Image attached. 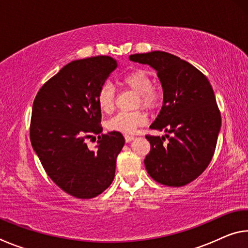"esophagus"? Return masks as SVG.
I'll return each mask as SVG.
<instances>
[{"mask_svg": "<svg viewBox=\"0 0 248 248\" xmlns=\"http://www.w3.org/2000/svg\"><path fill=\"white\" fill-rule=\"evenodd\" d=\"M133 139H134V136H132V134H124L125 142H130V141H132Z\"/></svg>", "mask_w": 248, "mask_h": 248, "instance_id": "obj_1", "label": "esophagus"}]
</instances>
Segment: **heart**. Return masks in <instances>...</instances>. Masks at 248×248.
Returning a JSON list of instances; mask_svg holds the SVG:
<instances>
[{"mask_svg": "<svg viewBox=\"0 0 248 248\" xmlns=\"http://www.w3.org/2000/svg\"><path fill=\"white\" fill-rule=\"evenodd\" d=\"M124 85L138 94L136 107L152 109L159 102L158 92L153 87V78L143 70H137L125 74L121 79ZM97 105L103 112L109 114L115 107V89L110 84H104L96 96ZM146 115L140 110L132 112H119L108 121L107 128L111 131H118L125 134L133 133L137 128L146 124Z\"/></svg>", "mask_w": 248, "mask_h": 248, "instance_id": "b5f03b06", "label": "heart"}]
</instances>
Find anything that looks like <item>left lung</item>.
I'll list each match as a JSON object with an SVG mask.
<instances>
[{"instance_id": "1", "label": "left lung", "mask_w": 248, "mask_h": 248, "mask_svg": "<svg viewBox=\"0 0 248 248\" xmlns=\"http://www.w3.org/2000/svg\"><path fill=\"white\" fill-rule=\"evenodd\" d=\"M129 59L156 71L163 106L151 129L164 137L145 136L151 144L145 169L155 182L182 187L203 173L215 154L221 114L212 86L189 62L164 51L131 54Z\"/></svg>"}]
</instances>
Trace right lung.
Returning a JSON list of instances; mask_svg holds the SVG:
<instances>
[{
    "label": "right lung",
    "mask_w": 248,
    "mask_h": 248,
    "mask_svg": "<svg viewBox=\"0 0 248 248\" xmlns=\"http://www.w3.org/2000/svg\"><path fill=\"white\" fill-rule=\"evenodd\" d=\"M111 57L75 60L46 82L32 104L31 142L46 173L66 194L91 199L110 186L124 144L118 131L102 134L100 86L117 68ZM99 134L96 150L86 140Z\"/></svg>",
    "instance_id": "obj_1"
}]
</instances>
